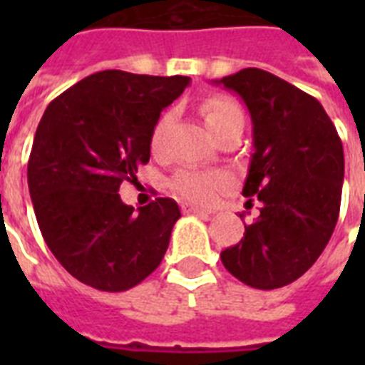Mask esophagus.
<instances>
[{
	"label": "esophagus",
	"mask_w": 365,
	"mask_h": 365,
	"mask_svg": "<svg viewBox=\"0 0 365 365\" xmlns=\"http://www.w3.org/2000/svg\"><path fill=\"white\" fill-rule=\"evenodd\" d=\"M185 212H187V214H197V216H210V212L202 210V208H197V206H185Z\"/></svg>",
	"instance_id": "obj_1"
}]
</instances>
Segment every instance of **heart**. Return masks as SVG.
I'll return each mask as SVG.
<instances>
[{
  "label": "heart",
  "instance_id": "1",
  "mask_svg": "<svg viewBox=\"0 0 365 365\" xmlns=\"http://www.w3.org/2000/svg\"><path fill=\"white\" fill-rule=\"evenodd\" d=\"M202 115L206 119V125L210 130L222 128V126L229 125L233 121H244L242 110L239 106L231 102L227 98H210L202 106ZM172 115L160 117V121L155 125L153 136H151V145L153 149H159L165 138V132L170 125ZM229 185V180L223 174L217 172H205V170H195V168H183L174 176L172 180V189L178 195H182L183 199L193 200L199 205H210L212 200L216 199L217 193Z\"/></svg>",
  "mask_w": 365,
  "mask_h": 365
}]
</instances>
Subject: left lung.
Instances as JSON below:
<instances>
[{
	"label": "left lung",
	"instance_id": "left-lung-1",
	"mask_svg": "<svg viewBox=\"0 0 365 365\" xmlns=\"http://www.w3.org/2000/svg\"><path fill=\"white\" fill-rule=\"evenodd\" d=\"M214 83L239 94L250 111L254 153L242 195L261 202L222 263L252 288H282L311 269L334 233L343 143L317 98L269 71L246 68Z\"/></svg>",
	"mask_w": 365,
	"mask_h": 365
}]
</instances>
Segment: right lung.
<instances>
[{
  "instance_id": "right-lung-1",
  "label": "right lung",
  "mask_w": 365,
  "mask_h": 365,
  "mask_svg": "<svg viewBox=\"0 0 365 365\" xmlns=\"http://www.w3.org/2000/svg\"><path fill=\"white\" fill-rule=\"evenodd\" d=\"M189 81L106 70L47 106L28 160V187L48 250L79 282L125 292L160 265L182 216L176 200L159 197L134 210L119 187L149 160L160 111Z\"/></svg>"
}]
</instances>
